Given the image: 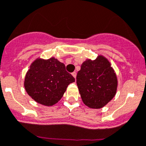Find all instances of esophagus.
<instances>
[{
    "label": "esophagus",
    "instance_id": "esophagus-1",
    "mask_svg": "<svg viewBox=\"0 0 146 146\" xmlns=\"http://www.w3.org/2000/svg\"><path fill=\"white\" fill-rule=\"evenodd\" d=\"M72 76H73V77H74V78H76V76H77V73H76L75 72H72Z\"/></svg>",
    "mask_w": 146,
    "mask_h": 146
}]
</instances>
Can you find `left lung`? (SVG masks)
Segmentation results:
<instances>
[{
    "label": "left lung",
    "instance_id": "1",
    "mask_svg": "<svg viewBox=\"0 0 146 146\" xmlns=\"http://www.w3.org/2000/svg\"><path fill=\"white\" fill-rule=\"evenodd\" d=\"M77 85L84 104L91 109H101L117 93V77L110 62L99 56L82 63L77 72Z\"/></svg>",
    "mask_w": 146,
    "mask_h": 146
}]
</instances>
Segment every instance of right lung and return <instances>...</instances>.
I'll list each match as a JSON object with an SVG mask.
<instances>
[{
    "label": "right lung",
    "mask_w": 146,
    "mask_h": 146,
    "mask_svg": "<svg viewBox=\"0 0 146 146\" xmlns=\"http://www.w3.org/2000/svg\"><path fill=\"white\" fill-rule=\"evenodd\" d=\"M74 81L63 63L53 57L48 60L37 58L27 72L25 88L36 102L50 106L60 101L68 85Z\"/></svg>",
    "instance_id": "add662e5"
}]
</instances>
